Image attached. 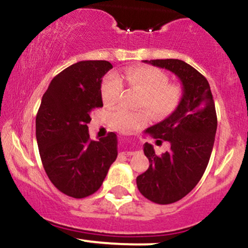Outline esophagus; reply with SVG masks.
I'll return each instance as SVG.
<instances>
[{"mask_svg":"<svg viewBox=\"0 0 248 248\" xmlns=\"http://www.w3.org/2000/svg\"><path fill=\"white\" fill-rule=\"evenodd\" d=\"M124 155H127V156H132L135 154V152H124Z\"/></svg>","mask_w":248,"mask_h":248,"instance_id":"esophagus-1","label":"esophagus"}]
</instances>
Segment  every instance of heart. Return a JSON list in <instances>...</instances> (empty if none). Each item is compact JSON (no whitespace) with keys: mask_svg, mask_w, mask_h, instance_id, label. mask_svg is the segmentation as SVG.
I'll use <instances>...</instances> for the list:
<instances>
[{"mask_svg":"<svg viewBox=\"0 0 248 248\" xmlns=\"http://www.w3.org/2000/svg\"><path fill=\"white\" fill-rule=\"evenodd\" d=\"M128 85L143 93L139 107L144 108L156 119H163L177 109L183 98V90L177 84H169L163 71L152 66L130 67L124 75ZM102 99L105 104L115 105L121 99L124 86L118 77L108 76L102 82ZM148 121L146 112H130L126 108H116L110 114L112 128L121 133H134Z\"/></svg>","mask_w":248,"mask_h":248,"instance_id":"b5f03b06","label":"heart"}]
</instances>
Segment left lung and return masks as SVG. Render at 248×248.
Masks as SVG:
<instances>
[{
    "mask_svg": "<svg viewBox=\"0 0 248 248\" xmlns=\"http://www.w3.org/2000/svg\"><path fill=\"white\" fill-rule=\"evenodd\" d=\"M171 71L183 85L177 109L146 133L168 141L170 149L156 155L150 143L143 146L149 168L136 178L138 189L156 204L179 201L197 186L205 171L217 130V114L209 82L191 65L179 59L144 61Z\"/></svg>",
    "mask_w": 248,
    "mask_h": 248,
    "instance_id": "obj_1",
    "label": "left lung"
}]
</instances>
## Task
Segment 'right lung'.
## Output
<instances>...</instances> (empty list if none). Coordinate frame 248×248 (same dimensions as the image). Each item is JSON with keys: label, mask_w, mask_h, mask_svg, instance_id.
I'll return each mask as SVG.
<instances>
[{"label": "right lung", "mask_w": 248, "mask_h": 248, "mask_svg": "<svg viewBox=\"0 0 248 248\" xmlns=\"http://www.w3.org/2000/svg\"><path fill=\"white\" fill-rule=\"evenodd\" d=\"M107 61L79 62L58 73L42 98L36 139L45 172L59 191L85 198L100 189L118 156L116 134L91 140V113L102 105V77Z\"/></svg>", "instance_id": "obj_1"}]
</instances>
